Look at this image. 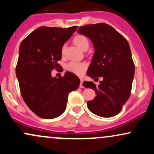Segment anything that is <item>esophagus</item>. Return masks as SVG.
Listing matches in <instances>:
<instances>
[{"instance_id": "34e87169", "label": "esophagus", "mask_w": 154, "mask_h": 154, "mask_svg": "<svg viewBox=\"0 0 154 154\" xmlns=\"http://www.w3.org/2000/svg\"><path fill=\"white\" fill-rule=\"evenodd\" d=\"M83 81H84V79L81 78V79H80V85H79V88H84V87H83V85H82V83H83Z\"/></svg>"}]
</instances>
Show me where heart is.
<instances>
[{
    "label": "heart",
    "instance_id": "obj_1",
    "mask_svg": "<svg viewBox=\"0 0 154 154\" xmlns=\"http://www.w3.org/2000/svg\"><path fill=\"white\" fill-rule=\"evenodd\" d=\"M74 43L80 50L84 51L89 48V40L85 36L82 35H78L74 38ZM66 45H63L61 49V52L63 54L65 51ZM86 68V64L84 63L76 62V61H71L67 64L66 69L69 72H73L76 75H81Z\"/></svg>",
    "mask_w": 154,
    "mask_h": 154
}]
</instances>
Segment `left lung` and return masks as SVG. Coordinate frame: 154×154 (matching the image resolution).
Segmentation results:
<instances>
[{"instance_id":"left-lung-1","label":"left lung","mask_w":154,"mask_h":154,"mask_svg":"<svg viewBox=\"0 0 154 154\" xmlns=\"http://www.w3.org/2000/svg\"><path fill=\"white\" fill-rule=\"evenodd\" d=\"M79 34L91 40L94 47L87 75L100 84L85 81L83 86L93 89L96 96L88 101L92 113L111 117L121 111L131 93L135 65L127 40L114 28L104 23L80 26Z\"/></svg>"}]
</instances>
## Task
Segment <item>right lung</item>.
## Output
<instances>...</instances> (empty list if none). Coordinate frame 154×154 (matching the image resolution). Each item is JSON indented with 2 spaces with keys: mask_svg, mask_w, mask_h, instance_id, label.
I'll use <instances>...</instances> for the list:
<instances>
[{
  "mask_svg": "<svg viewBox=\"0 0 154 154\" xmlns=\"http://www.w3.org/2000/svg\"><path fill=\"white\" fill-rule=\"evenodd\" d=\"M77 26L62 29L40 26L21 43L16 68L21 94L27 106L43 119H54L64 112L68 95L76 91L80 80L66 72L63 77H53L59 66L63 45Z\"/></svg>",
  "mask_w": 154,
  "mask_h": 154,
  "instance_id": "add662e5",
  "label": "right lung"
}]
</instances>
